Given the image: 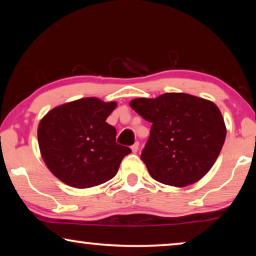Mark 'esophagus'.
<instances>
[{
  "mask_svg": "<svg viewBox=\"0 0 256 256\" xmlns=\"http://www.w3.org/2000/svg\"><path fill=\"white\" fill-rule=\"evenodd\" d=\"M131 150H132L133 152H136L139 150V142H138V141H136V142H134V144H132Z\"/></svg>",
  "mask_w": 256,
  "mask_h": 256,
  "instance_id": "34e87169",
  "label": "esophagus"
}]
</instances>
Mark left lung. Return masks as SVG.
<instances>
[{
	"label": "left lung",
	"instance_id": "8db88e82",
	"mask_svg": "<svg viewBox=\"0 0 256 256\" xmlns=\"http://www.w3.org/2000/svg\"><path fill=\"white\" fill-rule=\"evenodd\" d=\"M130 106L152 123L140 158L155 180L182 188L210 170L226 136L216 104L190 94L166 93L136 98Z\"/></svg>",
	"mask_w": 256,
	"mask_h": 256
}]
</instances>
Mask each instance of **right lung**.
<instances>
[{
	"mask_svg": "<svg viewBox=\"0 0 256 256\" xmlns=\"http://www.w3.org/2000/svg\"><path fill=\"white\" fill-rule=\"evenodd\" d=\"M116 102L79 98L50 110L38 128L41 155L55 177L76 188H88L116 176L128 147L116 142L106 122Z\"/></svg>",
	"mask_w": 256,
	"mask_h": 256,
	"instance_id": "right-lung-1",
	"label": "right lung"
}]
</instances>
